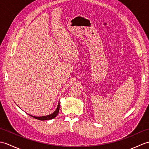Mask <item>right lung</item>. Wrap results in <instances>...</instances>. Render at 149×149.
I'll return each mask as SVG.
<instances>
[{
    "label": "right lung",
    "instance_id": "1",
    "mask_svg": "<svg viewBox=\"0 0 149 149\" xmlns=\"http://www.w3.org/2000/svg\"><path fill=\"white\" fill-rule=\"evenodd\" d=\"M59 102L58 103V107H57L56 109L52 113L50 114V115H46V116H33V115H29V114H28V115H30L31 116L33 117V118H34L38 119V120H51V119H53L54 118H55V117L57 115H58V114L59 113Z\"/></svg>",
    "mask_w": 149,
    "mask_h": 149
}]
</instances>
